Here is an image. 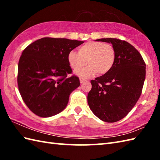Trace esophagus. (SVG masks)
Masks as SVG:
<instances>
[{"label": "esophagus", "instance_id": "esophagus-1", "mask_svg": "<svg viewBox=\"0 0 160 160\" xmlns=\"http://www.w3.org/2000/svg\"><path fill=\"white\" fill-rule=\"evenodd\" d=\"M80 82L81 84H82V83H84V82H85V80H84V79H82V78H80Z\"/></svg>", "mask_w": 160, "mask_h": 160}]
</instances>
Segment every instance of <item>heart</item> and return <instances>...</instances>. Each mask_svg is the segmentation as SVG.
Returning a JSON list of instances; mask_svg holds the SVG:
<instances>
[{"label": "heart", "mask_w": 160, "mask_h": 160, "mask_svg": "<svg viewBox=\"0 0 160 160\" xmlns=\"http://www.w3.org/2000/svg\"><path fill=\"white\" fill-rule=\"evenodd\" d=\"M79 53L71 50L67 54V60L70 67L77 71L85 65L89 66L77 74L84 78H91L99 72L105 74L113 67L115 60V51L110 44L89 41L78 49Z\"/></svg>", "instance_id": "heart-1"}]
</instances>
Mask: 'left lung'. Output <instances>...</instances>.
<instances>
[{
  "instance_id": "left-lung-1",
  "label": "left lung",
  "mask_w": 160,
  "mask_h": 160,
  "mask_svg": "<svg viewBox=\"0 0 160 160\" xmlns=\"http://www.w3.org/2000/svg\"><path fill=\"white\" fill-rule=\"evenodd\" d=\"M96 41L111 43L115 60L108 73L91 81L88 104L101 120L118 122L131 111L141 96L146 64L138 51L124 40L101 38Z\"/></svg>"
}]
</instances>
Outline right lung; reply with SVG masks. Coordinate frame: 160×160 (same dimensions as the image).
Here are the masks:
<instances>
[{
  "label": "right lung",
  "instance_id": "add662e5",
  "mask_svg": "<svg viewBox=\"0 0 160 160\" xmlns=\"http://www.w3.org/2000/svg\"><path fill=\"white\" fill-rule=\"evenodd\" d=\"M84 42L67 38H42L24 49L18 67V86L24 101L33 113L49 118L62 111L69 95L80 86L67 54Z\"/></svg>",
  "mask_w": 160,
  "mask_h": 160
}]
</instances>
